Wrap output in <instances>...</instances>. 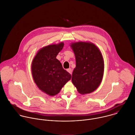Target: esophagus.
<instances>
[{"mask_svg": "<svg viewBox=\"0 0 135 135\" xmlns=\"http://www.w3.org/2000/svg\"><path fill=\"white\" fill-rule=\"evenodd\" d=\"M67 71L69 73H70L71 75L72 74V71H73V70H72V69H71V68H69V69H67Z\"/></svg>", "mask_w": 135, "mask_h": 135, "instance_id": "34e87169", "label": "esophagus"}]
</instances>
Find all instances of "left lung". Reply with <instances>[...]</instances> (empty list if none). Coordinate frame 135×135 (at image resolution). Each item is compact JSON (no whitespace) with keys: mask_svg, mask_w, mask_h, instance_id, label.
<instances>
[{"mask_svg":"<svg viewBox=\"0 0 135 135\" xmlns=\"http://www.w3.org/2000/svg\"><path fill=\"white\" fill-rule=\"evenodd\" d=\"M70 46L76 62L72 82L81 94L91 93L98 88L103 78L104 66L102 54L90 42L72 43Z\"/></svg>","mask_w":135,"mask_h":135,"instance_id":"1","label":"left lung"}]
</instances>
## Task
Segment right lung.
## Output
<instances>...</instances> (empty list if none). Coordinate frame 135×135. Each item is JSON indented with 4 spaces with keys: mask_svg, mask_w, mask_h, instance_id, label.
Returning a JSON list of instances; mask_svg holds the SVG:
<instances>
[{
    "mask_svg": "<svg viewBox=\"0 0 135 135\" xmlns=\"http://www.w3.org/2000/svg\"><path fill=\"white\" fill-rule=\"evenodd\" d=\"M64 45V43L61 42L42 48L32 62L34 81L42 91L50 96L58 94L71 77L56 58Z\"/></svg>",
    "mask_w": 135,
    "mask_h": 135,
    "instance_id": "1",
    "label": "right lung"
}]
</instances>
